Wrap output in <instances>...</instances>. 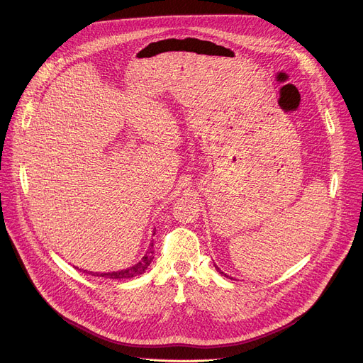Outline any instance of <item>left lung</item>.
<instances>
[{"label": "left lung", "mask_w": 363, "mask_h": 363, "mask_svg": "<svg viewBox=\"0 0 363 363\" xmlns=\"http://www.w3.org/2000/svg\"><path fill=\"white\" fill-rule=\"evenodd\" d=\"M216 269H218V272H219V274H220V275H223V277H226V278H231V277H228V275H226V274H223V272H222V271H220V269H219V268H218V266H216ZM231 279H233V278H231Z\"/></svg>", "instance_id": "left-lung-1"}]
</instances>
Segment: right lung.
<instances>
[{"mask_svg":"<svg viewBox=\"0 0 363 363\" xmlns=\"http://www.w3.org/2000/svg\"><path fill=\"white\" fill-rule=\"evenodd\" d=\"M152 253H155V250H152V242H151L147 253L144 255V257L138 263L130 266V268H126L123 271H116V272H104V274H100V272H86V274L92 275V277H99V278H108V279H126V278L138 277V275H143L145 272V269L150 266L151 260L155 259Z\"/></svg>","mask_w":363,"mask_h":363,"instance_id":"right-lung-1","label":"right lung"}]
</instances>
